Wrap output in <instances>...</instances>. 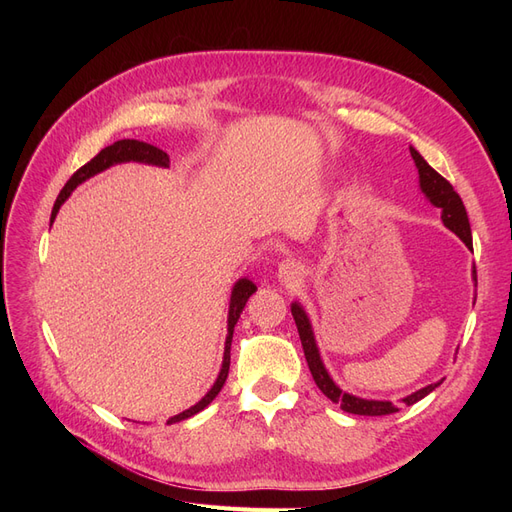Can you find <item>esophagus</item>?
<instances>
[{"mask_svg": "<svg viewBox=\"0 0 512 512\" xmlns=\"http://www.w3.org/2000/svg\"><path fill=\"white\" fill-rule=\"evenodd\" d=\"M277 277H280V282H284V284H297V282H301L303 269H301L299 262L284 260L280 269H277Z\"/></svg>", "mask_w": 512, "mask_h": 512, "instance_id": "esophagus-1", "label": "esophagus"}]
</instances>
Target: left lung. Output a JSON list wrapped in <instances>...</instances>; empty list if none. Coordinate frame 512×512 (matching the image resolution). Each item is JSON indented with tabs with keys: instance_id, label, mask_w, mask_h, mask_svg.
Returning a JSON list of instances; mask_svg holds the SVG:
<instances>
[{
	"instance_id": "left-lung-1",
	"label": "left lung",
	"mask_w": 512,
	"mask_h": 512,
	"mask_svg": "<svg viewBox=\"0 0 512 512\" xmlns=\"http://www.w3.org/2000/svg\"><path fill=\"white\" fill-rule=\"evenodd\" d=\"M412 153V160L416 162L418 168V177H421V190L425 192V196L431 200L433 205L442 209V222L448 230H453L455 235L466 243L468 247H472V230H470V220H468V213L466 207H463L459 194L453 190V185L448 183L440 173H436L423 158L421 153L416 149L410 147ZM474 282H476V269H474ZM292 318L297 322V329H299V337H301V346L305 352V361L309 365V371H312L314 382L318 389L327 395L333 404H337L344 412L350 414H361V416H384V414H393L399 412V408L393 404V401H374V399H361V397H354L344 393L339 386H335V382L329 378L327 369H324L322 361H320V354L314 342V333H312V324H309L303 307L299 303H292ZM436 386H440V382L436 384H429L425 389L416 391L412 395H408L404 399V404L412 406L416 401H421L425 395H429Z\"/></svg>"
}]
</instances>
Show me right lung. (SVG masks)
<instances>
[{
	"label": "right lung",
	"instance_id": "obj_1",
	"mask_svg": "<svg viewBox=\"0 0 512 512\" xmlns=\"http://www.w3.org/2000/svg\"><path fill=\"white\" fill-rule=\"evenodd\" d=\"M145 162V164H156V166H168V156L158 149L153 147L149 143H143V141H130V138H126V141H117L113 143L111 147H104L98 156L94 160H89L85 166H81L76 173L68 179V183L64 185V190L59 192L57 200H55V207H53V213H51V224L55 220V215L59 211V207L64 205V200L70 196V192L76 188V185L83 183L85 179L94 177L96 173H100V170L113 166V164H119V162ZM256 292V286L250 282V280H239L235 284V288H232V297H230V309H228V337H226V348H224V363H222V371L218 380H215V384L211 386V391L198 401L196 406H192L190 410H185L173 418H168L166 423H179V421H185V418L194 416L196 412L205 410L211 401L215 399V395H218L222 391V386L228 378V369H230V342H232V331H235V324L243 312V307L247 303V299L252 297V294Z\"/></svg>",
	"mask_w": 512,
	"mask_h": 512
}]
</instances>
